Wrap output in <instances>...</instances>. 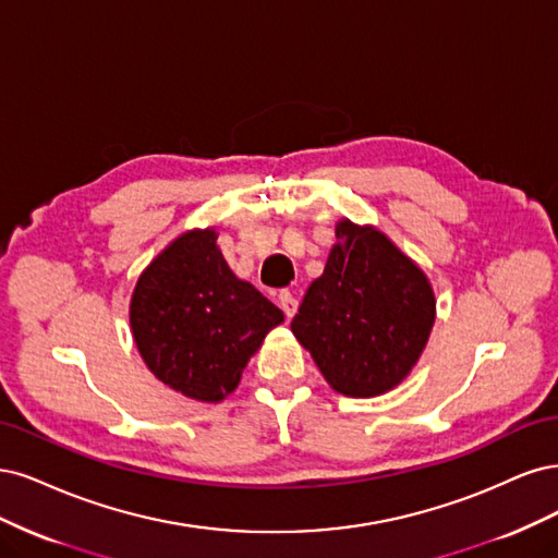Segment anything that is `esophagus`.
I'll return each instance as SVG.
<instances>
[{"label": "esophagus", "instance_id": "obj_1", "mask_svg": "<svg viewBox=\"0 0 558 558\" xmlns=\"http://www.w3.org/2000/svg\"><path fill=\"white\" fill-rule=\"evenodd\" d=\"M278 303H280V308H282V313H284L287 317H294V313H296V308H299V301L294 299L292 292L282 290V292L278 294Z\"/></svg>", "mask_w": 558, "mask_h": 558}]
</instances>
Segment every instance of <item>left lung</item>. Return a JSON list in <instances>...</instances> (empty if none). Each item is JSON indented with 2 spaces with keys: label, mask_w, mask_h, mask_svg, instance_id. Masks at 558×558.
Here are the masks:
<instances>
[{
  "label": "left lung",
  "mask_w": 558,
  "mask_h": 558,
  "mask_svg": "<svg viewBox=\"0 0 558 558\" xmlns=\"http://www.w3.org/2000/svg\"><path fill=\"white\" fill-rule=\"evenodd\" d=\"M336 239L292 331L336 391L377 397L420 359L436 319L434 290L420 266L377 229L345 220Z\"/></svg>",
  "instance_id": "1"
}]
</instances>
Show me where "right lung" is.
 I'll return each instance as SVG.
<instances>
[{
    "label": "right lung",
    "instance_id": "obj_1",
    "mask_svg": "<svg viewBox=\"0 0 558 558\" xmlns=\"http://www.w3.org/2000/svg\"><path fill=\"white\" fill-rule=\"evenodd\" d=\"M215 231L175 239L136 282L130 322L143 362L171 389L215 403L236 389L247 359L282 311L231 274Z\"/></svg>",
    "mask_w": 558,
    "mask_h": 558
}]
</instances>
